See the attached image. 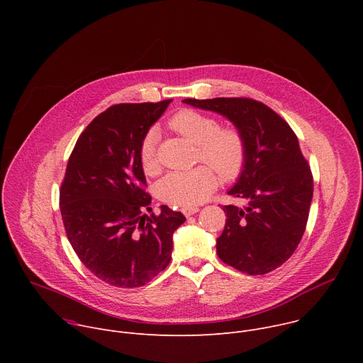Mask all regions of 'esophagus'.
<instances>
[{"mask_svg": "<svg viewBox=\"0 0 363 363\" xmlns=\"http://www.w3.org/2000/svg\"><path fill=\"white\" fill-rule=\"evenodd\" d=\"M181 211H182V214H184L185 217H189V216L198 213L199 208H198V206H184V208H181Z\"/></svg>", "mask_w": 363, "mask_h": 363, "instance_id": "esophagus-1", "label": "esophagus"}]
</instances>
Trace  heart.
<instances>
[{
	"instance_id": "b5f03b06",
	"label": "heart",
	"mask_w": 363,
	"mask_h": 363,
	"mask_svg": "<svg viewBox=\"0 0 363 363\" xmlns=\"http://www.w3.org/2000/svg\"><path fill=\"white\" fill-rule=\"evenodd\" d=\"M168 126L175 133L198 145L196 161L206 165L165 175L158 184V195L162 201L182 208L196 205L208 198L217 188V174L224 182H233L244 171L247 142L237 126H221L217 118L194 109L177 112L168 121ZM157 142L158 135L152 129L139 145V161L146 174H155L160 168Z\"/></svg>"
}]
</instances>
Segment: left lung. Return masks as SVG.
<instances>
[{
  "instance_id": "obj_1",
  "label": "left lung",
  "mask_w": 363,
  "mask_h": 363,
  "mask_svg": "<svg viewBox=\"0 0 363 363\" xmlns=\"http://www.w3.org/2000/svg\"><path fill=\"white\" fill-rule=\"evenodd\" d=\"M195 108L227 116L247 142V161L228 191L242 206L224 205L227 216L217 238L221 260L250 276L270 273L296 251L308 218L313 175L290 125L251 97L184 99Z\"/></svg>"
}]
</instances>
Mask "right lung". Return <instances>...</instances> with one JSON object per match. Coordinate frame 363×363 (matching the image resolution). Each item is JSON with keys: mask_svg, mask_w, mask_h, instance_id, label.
Returning a JSON list of instances; mask_svg holds the SVG:
<instances>
[{"mask_svg": "<svg viewBox=\"0 0 363 363\" xmlns=\"http://www.w3.org/2000/svg\"><path fill=\"white\" fill-rule=\"evenodd\" d=\"M171 101L108 108L82 132L67 162L60 186L67 238L84 267L115 287L145 286L165 270L172 234L185 221L167 205L152 213L139 161L143 136Z\"/></svg>", "mask_w": 363, "mask_h": 363, "instance_id": "add662e5", "label": "right lung"}]
</instances>
